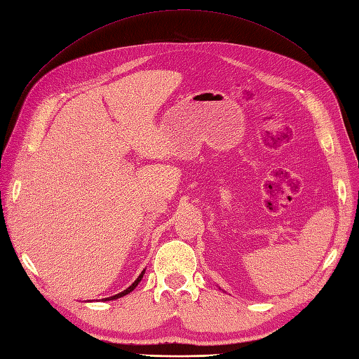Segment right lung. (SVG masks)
<instances>
[{
	"label": "right lung",
	"instance_id": "1",
	"mask_svg": "<svg viewBox=\"0 0 359 359\" xmlns=\"http://www.w3.org/2000/svg\"><path fill=\"white\" fill-rule=\"evenodd\" d=\"M144 274H145V269L142 271V273L139 274V277L133 281L132 283V286H128L126 290H123V292H119V293H116V295H114V297H109V298H103V301H112V299H118V298H121V297H124V295H127V293H130L132 290H135V287L140 283V280H142V277H144Z\"/></svg>",
	"mask_w": 359,
	"mask_h": 359
}]
</instances>
